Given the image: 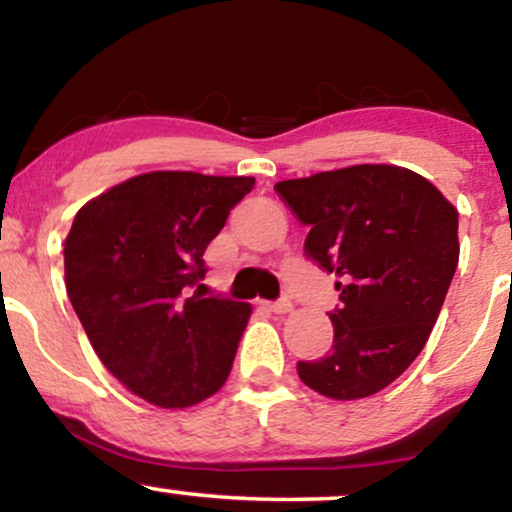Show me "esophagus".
I'll list each match as a JSON object with an SVG mask.
<instances>
[{
	"instance_id": "esophagus-1",
	"label": "esophagus",
	"mask_w": 512,
	"mask_h": 512,
	"mask_svg": "<svg viewBox=\"0 0 512 512\" xmlns=\"http://www.w3.org/2000/svg\"><path fill=\"white\" fill-rule=\"evenodd\" d=\"M267 308L272 310V313L281 315V313H289V310L293 308V305H291L289 298H279V301H272V303H267Z\"/></svg>"
}]
</instances>
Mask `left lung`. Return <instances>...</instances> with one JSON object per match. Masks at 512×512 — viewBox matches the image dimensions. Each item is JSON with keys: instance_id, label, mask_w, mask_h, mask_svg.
<instances>
[{"instance_id": "8db88e82", "label": "left lung", "mask_w": 512, "mask_h": 512, "mask_svg": "<svg viewBox=\"0 0 512 512\" xmlns=\"http://www.w3.org/2000/svg\"><path fill=\"white\" fill-rule=\"evenodd\" d=\"M308 226L305 257L337 274L332 351L298 378L332 399L380 392L421 354L460 260L457 209L419 173L351 166L274 185Z\"/></svg>"}]
</instances>
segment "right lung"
Instances as JSON below:
<instances>
[{
	"mask_svg": "<svg viewBox=\"0 0 512 512\" xmlns=\"http://www.w3.org/2000/svg\"><path fill=\"white\" fill-rule=\"evenodd\" d=\"M255 178L156 170L115 185L74 216L64 279L103 366L127 390L182 409L221 390L250 305L191 289L204 250Z\"/></svg>",
	"mask_w": 512,
	"mask_h": 512,
	"instance_id": "add662e5",
	"label": "right lung"
}]
</instances>
